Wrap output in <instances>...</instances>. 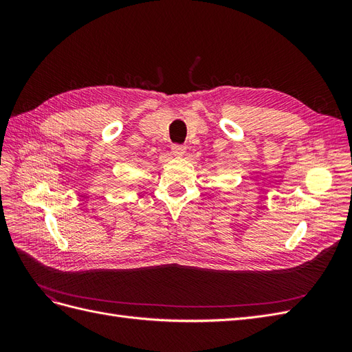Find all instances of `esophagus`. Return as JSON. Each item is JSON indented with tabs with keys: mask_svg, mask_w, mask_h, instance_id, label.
Instances as JSON below:
<instances>
[{
	"mask_svg": "<svg viewBox=\"0 0 352 352\" xmlns=\"http://www.w3.org/2000/svg\"><path fill=\"white\" fill-rule=\"evenodd\" d=\"M185 153H186V146H185V145L175 144V145L172 146V154L176 155V157H182V155H185Z\"/></svg>",
	"mask_w": 352,
	"mask_h": 352,
	"instance_id": "1",
	"label": "esophagus"
}]
</instances>
